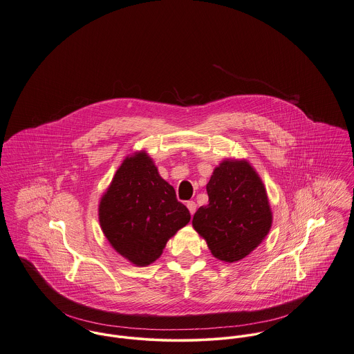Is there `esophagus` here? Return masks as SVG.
<instances>
[{
  "mask_svg": "<svg viewBox=\"0 0 354 354\" xmlns=\"http://www.w3.org/2000/svg\"><path fill=\"white\" fill-rule=\"evenodd\" d=\"M187 207H189V210H190V213H192V214H194V213H196V205L194 201H189V202H187Z\"/></svg>",
  "mask_w": 354,
  "mask_h": 354,
  "instance_id": "obj_1",
  "label": "esophagus"
}]
</instances>
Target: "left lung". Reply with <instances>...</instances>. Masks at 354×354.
I'll use <instances>...</instances> for the list:
<instances>
[{"instance_id": "obj_1", "label": "left lung", "mask_w": 354, "mask_h": 354, "mask_svg": "<svg viewBox=\"0 0 354 354\" xmlns=\"http://www.w3.org/2000/svg\"><path fill=\"white\" fill-rule=\"evenodd\" d=\"M209 203L193 217V227L212 254L236 262L261 244L272 227L265 186L247 161L224 160L206 185Z\"/></svg>"}]
</instances>
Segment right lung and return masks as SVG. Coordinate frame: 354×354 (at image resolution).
<instances>
[{
	"mask_svg": "<svg viewBox=\"0 0 354 354\" xmlns=\"http://www.w3.org/2000/svg\"><path fill=\"white\" fill-rule=\"evenodd\" d=\"M190 217L144 152L122 162L99 206L100 225L110 244L137 266L155 262L167 240Z\"/></svg>",
	"mask_w": 354,
	"mask_h": 354,
	"instance_id": "1",
	"label": "right lung"
}]
</instances>
